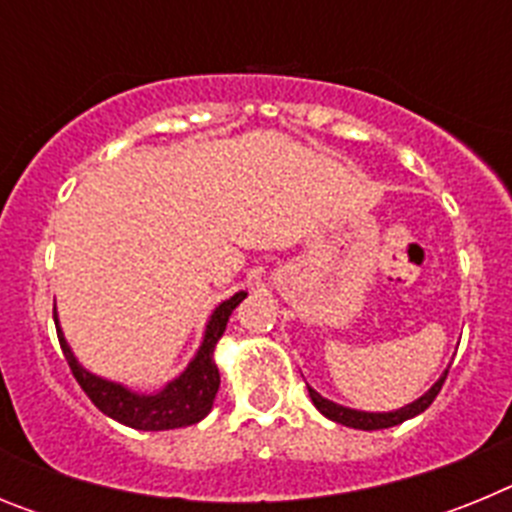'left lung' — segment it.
I'll return each instance as SVG.
<instances>
[{
  "label": "left lung",
  "instance_id": "left-lung-1",
  "mask_svg": "<svg viewBox=\"0 0 512 512\" xmlns=\"http://www.w3.org/2000/svg\"><path fill=\"white\" fill-rule=\"evenodd\" d=\"M449 369H443L441 377L431 384V390L423 392L418 400L408 402V405H402L397 410H387V413H369V410H356V408H346V405H338V402L328 400V397L320 395L318 390H312L310 384H307V392H310V400L312 405L325 415V418L336 420V423L348 425V428H359V431H382V428H392V425H400L405 420L415 418L420 415L423 410H428L436 395L441 392L443 387V379H446Z\"/></svg>",
  "mask_w": 512,
  "mask_h": 512
}]
</instances>
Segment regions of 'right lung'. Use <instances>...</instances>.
Listing matches in <instances>:
<instances>
[{"label": "right lung", "mask_w": 512, "mask_h": 512, "mask_svg": "<svg viewBox=\"0 0 512 512\" xmlns=\"http://www.w3.org/2000/svg\"><path fill=\"white\" fill-rule=\"evenodd\" d=\"M246 295V289H241V292H235L233 297L223 300L212 310L210 320L205 325V333H202L200 348L194 351L189 364L184 366V372L176 374L174 379H169L156 392L133 390L128 384L89 372L87 366L76 359L74 348L69 346V341L63 336V328L58 323V310H53V320H56L63 356L69 361L76 382L81 384V390L87 392L89 400L107 418L128 425V428H135V431H171V428H187V425L200 423L212 410L217 387H220L215 346L223 338L225 325H228L233 310L246 300Z\"/></svg>", "instance_id": "obj_1"}]
</instances>
